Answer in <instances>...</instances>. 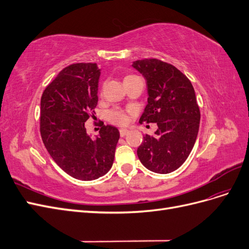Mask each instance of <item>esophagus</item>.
<instances>
[{"mask_svg": "<svg viewBox=\"0 0 249 249\" xmlns=\"http://www.w3.org/2000/svg\"><path fill=\"white\" fill-rule=\"evenodd\" d=\"M127 133H129V131L125 130V129H120L119 130V134H120V136H122V137H124Z\"/></svg>", "mask_w": 249, "mask_h": 249, "instance_id": "obj_1", "label": "esophagus"}]
</instances>
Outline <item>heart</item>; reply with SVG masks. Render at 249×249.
<instances>
[{"label":"heart","instance_id":"obj_1","mask_svg":"<svg viewBox=\"0 0 249 249\" xmlns=\"http://www.w3.org/2000/svg\"><path fill=\"white\" fill-rule=\"evenodd\" d=\"M136 78L135 76H126L124 78V81L134 79ZM108 120L112 124H115L118 125H125L127 123H129V115L124 113V111L120 110H111L108 112Z\"/></svg>","mask_w":249,"mask_h":249}]
</instances>
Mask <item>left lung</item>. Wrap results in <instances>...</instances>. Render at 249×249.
I'll list each match as a JSON object with an SVG mask.
<instances>
[{"mask_svg":"<svg viewBox=\"0 0 249 249\" xmlns=\"http://www.w3.org/2000/svg\"><path fill=\"white\" fill-rule=\"evenodd\" d=\"M144 77L147 105L139 123H156L154 136L145 134L137 149L140 162L157 173L177 170L196 140L200 112L190 80L173 65L158 59L134 61Z\"/></svg>","mask_w":249,"mask_h":249,"instance_id":"8db88e82","label":"left lung"}]
</instances>
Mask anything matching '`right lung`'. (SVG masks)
<instances>
[{
  "label": "right lung",
  "mask_w": 249,
  "mask_h": 249,
  "mask_svg": "<svg viewBox=\"0 0 249 249\" xmlns=\"http://www.w3.org/2000/svg\"><path fill=\"white\" fill-rule=\"evenodd\" d=\"M101 70L96 63L65 67L44 89L40 102V134L58 166L81 180L96 179L114 161L119 131L104 125L92 139L85 123L94 114Z\"/></svg>",
  "instance_id": "right-lung-1"
}]
</instances>
